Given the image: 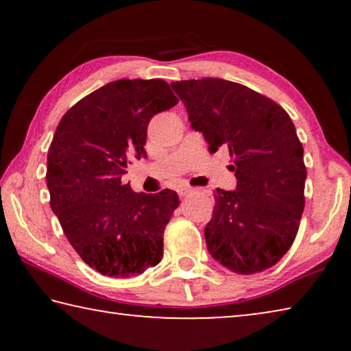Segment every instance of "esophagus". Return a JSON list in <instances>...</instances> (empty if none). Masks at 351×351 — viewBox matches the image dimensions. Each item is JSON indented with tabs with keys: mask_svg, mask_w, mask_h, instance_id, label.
<instances>
[{
	"mask_svg": "<svg viewBox=\"0 0 351 351\" xmlns=\"http://www.w3.org/2000/svg\"><path fill=\"white\" fill-rule=\"evenodd\" d=\"M176 190H178V193H180V197H187V195L195 192V189L189 187V186H180Z\"/></svg>",
	"mask_w": 351,
	"mask_h": 351,
	"instance_id": "esophagus-1",
	"label": "esophagus"
}]
</instances>
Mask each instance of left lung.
Instances as JSON below:
<instances>
[{"label":"left lung","instance_id":"1","mask_svg":"<svg viewBox=\"0 0 351 351\" xmlns=\"http://www.w3.org/2000/svg\"><path fill=\"white\" fill-rule=\"evenodd\" d=\"M171 88L209 152L228 148L235 190L217 189L204 229L212 258L237 274L274 266L293 245L304 212V147L288 112L251 88L224 79L181 80Z\"/></svg>","mask_w":351,"mask_h":351}]
</instances>
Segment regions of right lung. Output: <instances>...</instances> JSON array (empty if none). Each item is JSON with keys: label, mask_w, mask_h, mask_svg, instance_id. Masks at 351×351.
I'll return each mask as SVG.
<instances>
[{"label": "right lung", "mask_w": 351, "mask_h": 351, "mask_svg": "<svg viewBox=\"0 0 351 351\" xmlns=\"http://www.w3.org/2000/svg\"><path fill=\"white\" fill-rule=\"evenodd\" d=\"M176 104L165 80L121 79L79 100L58 123L47 153L51 209L71 246L100 274L138 276L162 258L178 193H136L121 176L130 158L147 156L150 119Z\"/></svg>", "instance_id": "obj_1"}]
</instances>
